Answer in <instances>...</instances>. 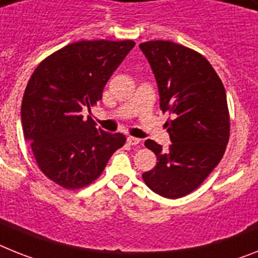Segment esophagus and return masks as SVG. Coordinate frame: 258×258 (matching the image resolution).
I'll return each instance as SVG.
<instances>
[{
    "label": "esophagus",
    "mask_w": 258,
    "mask_h": 258,
    "mask_svg": "<svg viewBox=\"0 0 258 258\" xmlns=\"http://www.w3.org/2000/svg\"><path fill=\"white\" fill-rule=\"evenodd\" d=\"M127 143H128L130 146H138V144H140V139H138V138H134V136H128L127 138Z\"/></svg>",
    "instance_id": "esophagus-1"
}]
</instances>
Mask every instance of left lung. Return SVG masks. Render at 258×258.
<instances>
[{"label": "left lung", "mask_w": 258, "mask_h": 258, "mask_svg": "<svg viewBox=\"0 0 258 258\" xmlns=\"http://www.w3.org/2000/svg\"><path fill=\"white\" fill-rule=\"evenodd\" d=\"M155 73L160 109L169 112L172 144L168 151L153 140L144 146L157 157L143 173L149 189L177 199L202 185L222 160L229 140V111L222 80L199 52L169 40L139 44Z\"/></svg>", "instance_id": "8db88e82"}]
</instances>
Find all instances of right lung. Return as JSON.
<instances>
[{
    "instance_id": "right-lung-1",
    "label": "right lung",
    "mask_w": 258,
    "mask_h": 258,
    "mask_svg": "<svg viewBox=\"0 0 258 258\" xmlns=\"http://www.w3.org/2000/svg\"><path fill=\"white\" fill-rule=\"evenodd\" d=\"M134 40H81L45 57L26 86L23 135L45 177L68 190L94 182L125 143L123 134L96 128L82 109L102 98L106 82L134 48Z\"/></svg>"
}]
</instances>
